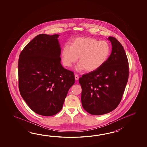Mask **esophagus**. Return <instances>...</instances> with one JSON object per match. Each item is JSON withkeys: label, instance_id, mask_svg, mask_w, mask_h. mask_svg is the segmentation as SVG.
<instances>
[{"label": "esophagus", "instance_id": "34e87169", "mask_svg": "<svg viewBox=\"0 0 147 147\" xmlns=\"http://www.w3.org/2000/svg\"><path fill=\"white\" fill-rule=\"evenodd\" d=\"M75 78L76 80H78V79H79V76L78 75H77V74H76L75 75Z\"/></svg>", "mask_w": 147, "mask_h": 147}]
</instances>
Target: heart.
<instances>
[{
  "label": "heart",
  "mask_w": 147,
  "mask_h": 147,
  "mask_svg": "<svg viewBox=\"0 0 147 147\" xmlns=\"http://www.w3.org/2000/svg\"><path fill=\"white\" fill-rule=\"evenodd\" d=\"M110 52V46L106 41L80 37L75 39L71 46L66 44L63 47L61 56L64 66L71 67L79 57L80 63L76 66V70L81 71L85 69L87 71H93L106 62Z\"/></svg>",
  "instance_id": "b5f03b06"
}]
</instances>
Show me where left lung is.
<instances>
[{"label":"left lung","instance_id":"1","mask_svg":"<svg viewBox=\"0 0 147 147\" xmlns=\"http://www.w3.org/2000/svg\"><path fill=\"white\" fill-rule=\"evenodd\" d=\"M112 52L99 68L82 75L81 103L87 112L102 115L115 109L120 102L129 77L128 58L121 44L109 37Z\"/></svg>","mask_w":147,"mask_h":147}]
</instances>
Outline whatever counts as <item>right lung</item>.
<instances>
[{
    "label": "right lung",
    "mask_w": 147,
    "mask_h": 147,
    "mask_svg": "<svg viewBox=\"0 0 147 147\" xmlns=\"http://www.w3.org/2000/svg\"><path fill=\"white\" fill-rule=\"evenodd\" d=\"M59 36L38 34L19 55L20 93L29 108L42 116L59 113L75 84L74 72L65 69L60 63Z\"/></svg>",
    "instance_id": "1"
}]
</instances>
